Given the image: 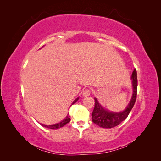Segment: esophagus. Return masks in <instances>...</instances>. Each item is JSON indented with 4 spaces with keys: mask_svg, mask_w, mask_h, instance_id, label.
Wrapping results in <instances>:
<instances>
[{
    "mask_svg": "<svg viewBox=\"0 0 161 161\" xmlns=\"http://www.w3.org/2000/svg\"><path fill=\"white\" fill-rule=\"evenodd\" d=\"M91 94V91L89 89H88V88H86V89H84L83 91V95L84 96H88Z\"/></svg>",
    "mask_w": 161,
    "mask_h": 161,
    "instance_id": "34e87169",
    "label": "esophagus"
}]
</instances>
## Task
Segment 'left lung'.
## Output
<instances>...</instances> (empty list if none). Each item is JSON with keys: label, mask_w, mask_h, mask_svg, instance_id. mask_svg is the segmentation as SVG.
<instances>
[{"label": "left lung", "mask_w": 161, "mask_h": 161, "mask_svg": "<svg viewBox=\"0 0 161 161\" xmlns=\"http://www.w3.org/2000/svg\"><path fill=\"white\" fill-rule=\"evenodd\" d=\"M132 83L133 93L130 103L128 104L127 107L125 110L119 113H113L105 110L99 104L97 99L95 98V107L92 113V121L95 124L102 128H113L124 121L127 118L130 111L134 106V104L137 97V86H138V80H137V72L134 69L132 73Z\"/></svg>", "instance_id": "1"}]
</instances>
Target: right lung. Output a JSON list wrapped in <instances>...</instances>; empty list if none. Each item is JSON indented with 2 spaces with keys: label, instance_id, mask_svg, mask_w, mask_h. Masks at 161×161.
Returning <instances> with one entry per match:
<instances>
[{
  "label": "right lung",
  "instance_id": "add662e5",
  "mask_svg": "<svg viewBox=\"0 0 161 161\" xmlns=\"http://www.w3.org/2000/svg\"><path fill=\"white\" fill-rule=\"evenodd\" d=\"M79 100V97H77V99H75V100H74V102H73V104H72V105L74 104L75 102H76L77 100ZM70 116L68 115L66 116V118H65L63 121H61V122L58 123V124H56V125H43V124H41L43 126H45V127H47V128H49V129H59L61 127H63V126L64 125H66L67 123L69 122L70 121V118H69Z\"/></svg>",
  "mask_w": 161,
  "mask_h": 161
}]
</instances>
